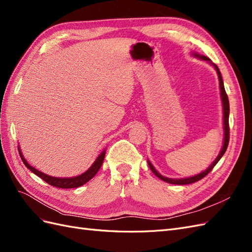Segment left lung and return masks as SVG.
Returning a JSON list of instances; mask_svg holds the SVG:
<instances>
[{
  "mask_svg": "<svg viewBox=\"0 0 252 252\" xmlns=\"http://www.w3.org/2000/svg\"><path fill=\"white\" fill-rule=\"evenodd\" d=\"M192 56L194 58H197L200 60L206 61V62L209 63L211 66H213V68L217 70L218 73V78H219V82H220V100H222V107H223V129H224V139H223V145H222V149H220V154L218 155V157L216 158L215 161H213L210 166L208 167L207 169H205L204 171L200 172L199 174H195L192 175V177H188V178H182V179H171V178H167L162 175L159 173L155 167L150 163L149 159H147L148 165H149V168L151 169V171L154 172L158 179H161L162 181L166 182V183H169V184H174V185H187V184H191V183L197 182L200 181L201 179H203L204 177H206L211 170L213 167L217 165V163L220 161V158L224 156V154L226 152V149L228 147V143H229V101H228V96L226 94V91H225V87H224V82L222 79V75H220V72L219 70V68L216 64H213L211 62V60L207 57H205L203 55H200V53L197 52H192Z\"/></svg>",
  "mask_w": 252,
  "mask_h": 252,
  "instance_id": "obj_1",
  "label": "left lung"
}]
</instances>
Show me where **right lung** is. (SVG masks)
Listing matches in <instances>:
<instances>
[{
    "instance_id": "add662e5",
    "label": "right lung",
    "mask_w": 252,
    "mask_h": 252,
    "mask_svg": "<svg viewBox=\"0 0 252 252\" xmlns=\"http://www.w3.org/2000/svg\"><path fill=\"white\" fill-rule=\"evenodd\" d=\"M19 154H20V157L22 158L23 163L25 164V166L27 167L29 170H32V172L36 174L37 177H40L42 180H44L45 182L48 183V184L51 185V186H55V187H58V188H65V189H67V188H78V187H80V186H82L84 184H86L88 181H90L91 179H93L94 175L96 174V172L98 171V169L101 168V166H102L103 161H104V158H105L106 150L104 149L101 152V154L97 156V158H95V161L93 163V165H91L85 172H83L80 175H77V177H71V178L51 177V175H48V174L44 173V172H42L40 170H37V169L34 168V167H32V165H30L26 161V158H24V156H23L20 146H19Z\"/></svg>"
}]
</instances>
